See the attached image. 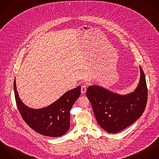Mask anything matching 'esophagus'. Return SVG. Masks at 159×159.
I'll list each match as a JSON object with an SVG mask.
<instances>
[{
  "label": "esophagus",
  "mask_w": 159,
  "mask_h": 159,
  "mask_svg": "<svg viewBox=\"0 0 159 159\" xmlns=\"http://www.w3.org/2000/svg\"><path fill=\"white\" fill-rule=\"evenodd\" d=\"M87 91V85H83L81 87V92L83 94H85Z\"/></svg>",
  "instance_id": "esophagus-1"
}]
</instances>
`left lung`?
Listing matches in <instances>:
<instances>
[{
	"label": "left lung",
	"mask_w": 159,
	"mask_h": 159,
	"mask_svg": "<svg viewBox=\"0 0 159 159\" xmlns=\"http://www.w3.org/2000/svg\"><path fill=\"white\" fill-rule=\"evenodd\" d=\"M141 77L136 89L121 95L102 87L87 88L86 95L90 100L95 118L107 132L116 133L129 126L144 113L148 101L146 77L140 67Z\"/></svg>",
	"instance_id": "1"
}]
</instances>
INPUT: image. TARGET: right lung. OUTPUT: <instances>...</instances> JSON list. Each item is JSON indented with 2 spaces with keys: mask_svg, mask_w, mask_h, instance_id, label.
<instances>
[{
  "mask_svg": "<svg viewBox=\"0 0 159 159\" xmlns=\"http://www.w3.org/2000/svg\"><path fill=\"white\" fill-rule=\"evenodd\" d=\"M13 87L18 111L32 129L49 137H59L66 133L70 126V111L80 95V86L67 92L56 102L41 109H32L23 103L18 97L15 80Z\"/></svg>",
  "mask_w": 159,
  "mask_h": 159,
  "instance_id": "obj_1",
  "label": "right lung"
}]
</instances>
